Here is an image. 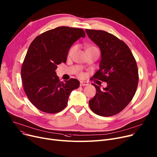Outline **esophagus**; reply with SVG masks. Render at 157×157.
Instances as JSON below:
<instances>
[{
    "label": "esophagus",
    "mask_w": 157,
    "mask_h": 157,
    "mask_svg": "<svg viewBox=\"0 0 157 157\" xmlns=\"http://www.w3.org/2000/svg\"><path fill=\"white\" fill-rule=\"evenodd\" d=\"M88 85V83L86 81H80V86H87Z\"/></svg>",
    "instance_id": "esophagus-1"
}]
</instances>
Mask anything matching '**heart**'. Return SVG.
Segmentation results:
<instances>
[{
	"label": "heart",
	"instance_id": "1",
	"mask_svg": "<svg viewBox=\"0 0 157 157\" xmlns=\"http://www.w3.org/2000/svg\"><path fill=\"white\" fill-rule=\"evenodd\" d=\"M76 49H77V46H76V45L72 46L69 49V52H68V56H69V57H71V56L73 55V54L74 53V52H76ZM95 50H98V49H97L95 46H92V45H89V46H88L86 47V53L90 52L95 51ZM78 75L79 77H83V72H79Z\"/></svg>",
	"mask_w": 157,
	"mask_h": 157
}]
</instances>
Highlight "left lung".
<instances>
[{"label": "left lung", "mask_w": 157, "mask_h": 157, "mask_svg": "<svg viewBox=\"0 0 157 157\" xmlns=\"http://www.w3.org/2000/svg\"><path fill=\"white\" fill-rule=\"evenodd\" d=\"M85 31L101 52L100 69L92 81L97 79L108 85L101 90L93 83L96 94L89 101L90 108L99 116H113L125 109L136 94L139 81L136 61L128 46L116 36L104 30Z\"/></svg>", "instance_id": "left-lung-1"}]
</instances>
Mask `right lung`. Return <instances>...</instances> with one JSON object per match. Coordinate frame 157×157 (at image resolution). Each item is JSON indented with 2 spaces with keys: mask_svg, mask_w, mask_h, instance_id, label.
<instances>
[{
  "mask_svg": "<svg viewBox=\"0 0 157 157\" xmlns=\"http://www.w3.org/2000/svg\"><path fill=\"white\" fill-rule=\"evenodd\" d=\"M81 37H85L83 29L63 26L43 32L30 44L21 77L25 93L40 111L51 114L62 111L71 92L79 88L76 79L60 81L55 70L66 62L71 46Z\"/></svg>",
  "mask_w": 157,
  "mask_h": 157,
  "instance_id": "add662e5",
  "label": "right lung"
}]
</instances>
